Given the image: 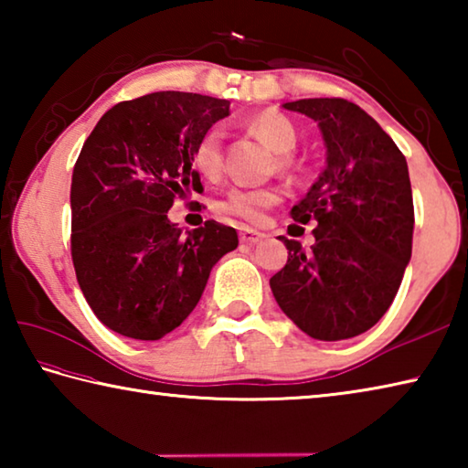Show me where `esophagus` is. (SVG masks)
Segmentation results:
<instances>
[{"mask_svg":"<svg viewBox=\"0 0 468 468\" xmlns=\"http://www.w3.org/2000/svg\"><path fill=\"white\" fill-rule=\"evenodd\" d=\"M264 233H260V231H253V229H241L239 231V239H241V243H248V245H256V243H260L264 239Z\"/></svg>","mask_w":468,"mask_h":468,"instance_id":"34e87169","label":"esophagus"}]
</instances>
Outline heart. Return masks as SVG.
Returning a JSON list of instances; mask_svg holds the SVG:
<instances>
[{"mask_svg": "<svg viewBox=\"0 0 468 468\" xmlns=\"http://www.w3.org/2000/svg\"><path fill=\"white\" fill-rule=\"evenodd\" d=\"M250 130L260 140H264L274 153H279V169L291 173L295 169V163L289 156L292 148L297 146V130L289 117L274 109L262 111L250 120ZM194 167L206 177H217L223 169V130L218 125H212L210 130L202 133L197 140L192 154ZM279 202V194L271 187H233L220 200L218 208L225 215L237 217L248 223H260L264 212Z\"/></svg>", "mask_w": 468, "mask_h": 468, "instance_id": "1", "label": "heart"}]
</instances>
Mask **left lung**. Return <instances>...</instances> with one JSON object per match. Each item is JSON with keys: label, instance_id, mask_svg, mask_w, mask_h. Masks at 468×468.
<instances>
[{"label": "left lung", "instance_id": "8db88e82", "mask_svg": "<svg viewBox=\"0 0 468 468\" xmlns=\"http://www.w3.org/2000/svg\"><path fill=\"white\" fill-rule=\"evenodd\" d=\"M318 122L326 167L291 208L318 225L315 243L281 237L289 260L271 279L281 310L305 335L345 340L369 330L399 292L413 250V192L407 158L374 117L345 99L284 102Z\"/></svg>", "mask_w": 468, "mask_h": 468}]
</instances>
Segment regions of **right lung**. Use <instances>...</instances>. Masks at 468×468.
<instances>
[{
  "label": "right lung",
  "instance_id": "1",
  "mask_svg": "<svg viewBox=\"0 0 468 468\" xmlns=\"http://www.w3.org/2000/svg\"><path fill=\"white\" fill-rule=\"evenodd\" d=\"M231 102L153 92L111 107L74 165L72 262L94 315L117 335L158 340L194 312L215 266L237 248L217 220L184 235L167 218L177 196L202 192L197 140Z\"/></svg>",
  "mask_w": 468,
  "mask_h": 468
}]
</instances>
